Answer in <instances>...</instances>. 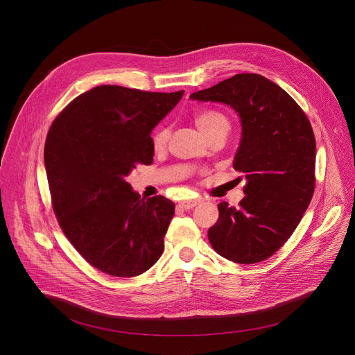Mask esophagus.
<instances>
[{"label":"esophagus","mask_w":355,"mask_h":355,"mask_svg":"<svg viewBox=\"0 0 355 355\" xmlns=\"http://www.w3.org/2000/svg\"><path fill=\"white\" fill-rule=\"evenodd\" d=\"M198 204H200V198H193V199H189V200H181L180 202V208H182V209H192V208H195Z\"/></svg>","instance_id":"obj_1"}]
</instances>
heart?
I'll return each instance as SVG.
<instances>
[{
  "label": "heart",
  "instance_id": "heart-1",
  "mask_svg": "<svg viewBox=\"0 0 355 355\" xmlns=\"http://www.w3.org/2000/svg\"><path fill=\"white\" fill-rule=\"evenodd\" d=\"M195 125L202 132L207 139L215 133H227L230 128L229 118L215 110H205V111H198L193 115ZM170 130L167 126H160L153 133V146L156 148H163L168 140Z\"/></svg>",
  "mask_w": 355,
  "mask_h": 355
}]
</instances>
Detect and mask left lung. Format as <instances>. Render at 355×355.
Segmentation results:
<instances>
[{
	"mask_svg": "<svg viewBox=\"0 0 355 355\" xmlns=\"http://www.w3.org/2000/svg\"><path fill=\"white\" fill-rule=\"evenodd\" d=\"M236 111L241 139L233 168L245 178L239 207L218 205L208 239L219 256L254 264L291 237L315 191L316 141L308 116L279 85L260 74H236L189 95Z\"/></svg>",
	"mask_w": 355,
	"mask_h": 355,
	"instance_id": "8db88e82",
	"label": "left lung"
}]
</instances>
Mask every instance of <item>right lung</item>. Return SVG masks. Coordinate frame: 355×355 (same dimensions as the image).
Returning <instances> with one entry per match:
<instances>
[{
    "mask_svg": "<svg viewBox=\"0 0 355 355\" xmlns=\"http://www.w3.org/2000/svg\"><path fill=\"white\" fill-rule=\"evenodd\" d=\"M182 95L98 85L49 129L44 167L53 211L74 248L105 274L140 275L163 254L174 202L140 198L126 177L153 163L150 133Z\"/></svg>",
    "mask_w": 355,
    "mask_h": 355,
    "instance_id": "right-lung-1",
    "label": "right lung"
}]
</instances>
